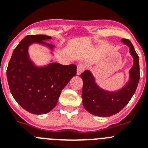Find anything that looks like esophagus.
<instances>
[{
    "instance_id": "esophagus-1",
    "label": "esophagus",
    "mask_w": 148,
    "mask_h": 148,
    "mask_svg": "<svg viewBox=\"0 0 148 148\" xmlns=\"http://www.w3.org/2000/svg\"><path fill=\"white\" fill-rule=\"evenodd\" d=\"M85 68H86V66H85L84 64V63L78 64L77 69V75H80V74L85 70Z\"/></svg>"
}]
</instances>
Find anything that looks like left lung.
Segmentation results:
<instances>
[{
  "label": "left lung",
  "instance_id": "1",
  "mask_svg": "<svg viewBox=\"0 0 148 148\" xmlns=\"http://www.w3.org/2000/svg\"><path fill=\"white\" fill-rule=\"evenodd\" d=\"M122 42L129 47L134 59L132 68L129 71L128 82L116 92L106 91L95 83V78L89 71L80 74L83 80V105L86 111L94 116L107 117L118 113L130 101L136 90L140 79L139 58L134 48L128 39H123Z\"/></svg>",
  "mask_w": 148,
  "mask_h": 148
}]
</instances>
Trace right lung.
<instances>
[{
  "label": "right lung",
  "instance_id": "1",
  "mask_svg": "<svg viewBox=\"0 0 148 148\" xmlns=\"http://www.w3.org/2000/svg\"><path fill=\"white\" fill-rule=\"evenodd\" d=\"M51 37L29 35L16 47L8 64L7 77L14 99L29 112L41 115L49 112L58 103L62 90L77 74L75 64L50 63L37 67L29 59V46L32 43L54 46L45 42Z\"/></svg>",
  "mask_w": 148,
  "mask_h": 148
}]
</instances>
